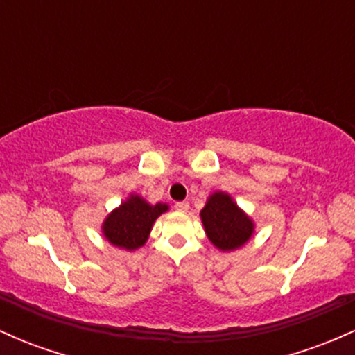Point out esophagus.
Here are the masks:
<instances>
[{
	"mask_svg": "<svg viewBox=\"0 0 355 355\" xmlns=\"http://www.w3.org/2000/svg\"><path fill=\"white\" fill-rule=\"evenodd\" d=\"M189 202H177L175 203V210L177 211H182V214H185L187 210H189Z\"/></svg>",
	"mask_w": 355,
	"mask_h": 355,
	"instance_id": "obj_1",
	"label": "esophagus"
}]
</instances>
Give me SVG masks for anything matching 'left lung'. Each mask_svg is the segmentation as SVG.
Here are the masks:
<instances>
[{"instance_id": "8db88e82", "label": "left lung", "mask_w": 355, "mask_h": 355, "mask_svg": "<svg viewBox=\"0 0 355 355\" xmlns=\"http://www.w3.org/2000/svg\"><path fill=\"white\" fill-rule=\"evenodd\" d=\"M207 237L223 252L242 247L254 234V222L239 209L230 195L215 191L200 211Z\"/></svg>"}]
</instances>
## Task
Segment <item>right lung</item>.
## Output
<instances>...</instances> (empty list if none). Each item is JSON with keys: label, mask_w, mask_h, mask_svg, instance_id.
I'll return each instance as SVG.
<instances>
[{"label": "right lung", "mask_w": 355, "mask_h": 355, "mask_svg": "<svg viewBox=\"0 0 355 355\" xmlns=\"http://www.w3.org/2000/svg\"><path fill=\"white\" fill-rule=\"evenodd\" d=\"M166 210L165 203L150 205L138 195H130L128 200L105 218L103 235L112 245L135 250L146 242L153 222Z\"/></svg>", "instance_id": "add662e5"}]
</instances>
